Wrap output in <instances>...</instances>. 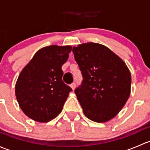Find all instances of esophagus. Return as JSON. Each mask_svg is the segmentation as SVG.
I'll use <instances>...</instances> for the list:
<instances>
[{"instance_id": "34e87169", "label": "esophagus", "mask_w": 150, "mask_h": 150, "mask_svg": "<svg viewBox=\"0 0 150 150\" xmlns=\"http://www.w3.org/2000/svg\"><path fill=\"white\" fill-rule=\"evenodd\" d=\"M75 86H76V84L75 83H72L70 85V87L72 88V90H75Z\"/></svg>"}]
</instances>
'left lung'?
Segmentation results:
<instances>
[{"instance_id":"8db88e82","label":"left lung","mask_w":150,"mask_h":150,"mask_svg":"<svg viewBox=\"0 0 150 150\" xmlns=\"http://www.w3.org/2000/svg\"><path fill=\"white\" fill-rule=\"evenodd\" d=\"M72 52L83 78L75 93L84 115L94 122L109 121L129 98V69L117 54L99 43H83L73 47Z\"/></svg>"}]
</instances>
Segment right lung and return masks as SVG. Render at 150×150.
Instances as JSON below:
<instances>
[{"instance_id": "obj_1", "label": "right lung", "mask_w": 150, "mask_h": 150, "mask_svg": "<svg viewBox=\"0 0 150 150\" xmlns=\"http://www.w3.org/2000/svg\"><path fill=\"white\" fill-rule=\"evenodd\" d=\"M72 46L57 45L38 51L19 74L15 95L19 107L30 118L46 122L58 116L72 91L62 81V67Z\"/></svg>"}]
</instances>
